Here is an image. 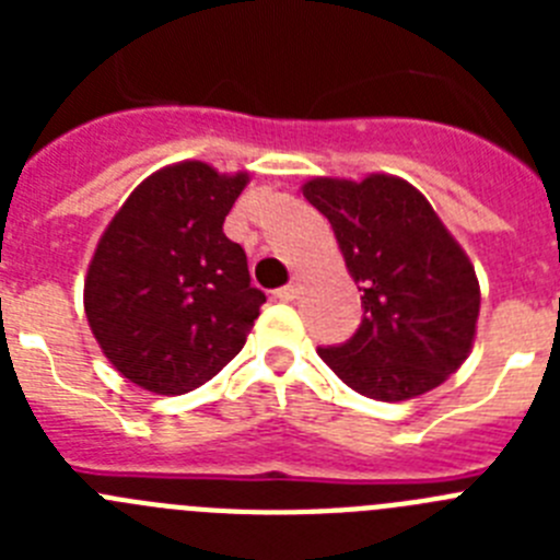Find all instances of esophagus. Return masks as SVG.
<instances>
[{
	"mask_svg": "<svg viewBox=\"0 0 560 560\" xmlns=\"http://www.w3.org/2000/svg\"><path fill=\"white\" fill-rule=\"evenodd\" d=\"M296 294H300V289H296V285H283V289L275 291L277 300H283V303H291V300H296Z\"/></svg>",
	"mask_w": 560,
	"mask_h": 560,
	"instance_id": "34e87169",
	"label": "esophagus"
}]
</instances>
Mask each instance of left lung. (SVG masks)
I'll return each mask as SVG.
<instances>
[{
  "label": "left lung",
  "instance_id": "left-lung-1",
  "mask_svg": "<svg viewBox=\"0 0 560 560\" xmlns=\"http://www.w3.org/2000/svg\"><path fill=\"white\" fill-rule=\"evenodd\" d=\"M303 196L330 221L350 275L364 291L361 325L319 348L350 389L407 400L448 378L471 350L479 283L465 252L409 182L311 179Z\"/></svg>",
  "mask_w": 560,
  "mask_h": 560
}]
</instances>
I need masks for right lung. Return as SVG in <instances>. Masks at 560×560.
<instances>
[{"label": "right lung", "mask_w": 560, "mask_h": 560, "mask_svg": "<svg viewBox=\"0 0 560 560\" xmlns=\"http://www.w3.org/2000/svg\"><path fill=\"white\" fill-rule=\"evenodd\" d=\"M246 182L179 162L142 182L103 232L83 285L86 319L137 387L190 393L244 348L266 294L224 219Z\"/></svg>", "instance_id": "1"}]
</instances>
